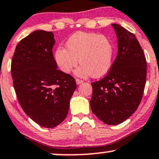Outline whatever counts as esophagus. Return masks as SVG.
<instances>
[{
  "instance_id": "esophagus-1",
  "label": "esophagus",
  "mask_w": 159,
  "mask_h": 159,
  "mask_svg": "<svg viewBox=\"0 0 159 159\" xmlns=\"http://www.w3.org/2000/svg\"><path fill=\"white\" fill-rule=\"evenodd\" d=\"M75 81H76V84H81V83H83V81L81 79H78V78H76Z\"/></svg>"
}]
</instances>
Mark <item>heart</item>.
<instances>
[{
  "instance_id": "obj_1",
  "label": "heart",
  "mask_w": 159,
  "mask_h": 159,
  "mask_svg": "<svg viewBox=\"0 0 159 159\" xmlns=\"http://www.w3.org/2000/svg\"><path fill=\"white\" fill-rule=\"evenodd\" d=\"M66 47H59L55 52V62L64 73H70L77 66L78 59L81 65L75 74L80 77H102L112 67L114 46L106 36L78 32L69 38Z\"/></svg>"
}]
</instances>
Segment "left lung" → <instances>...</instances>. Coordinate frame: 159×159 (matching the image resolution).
Masks as SVG:
<instances>
[{"mask_svg":"<svg viewBox=\"0 0 159 159\" xmlns=\"http://www.w3.org/2000/svg\"><path fill=\"white\" fill-rule=\"evenodd\" d=\"M118 55L107 75L92 83L91 110L109 125L124 122L140 104L146 84L147 61L136 37L118 24Z\"/></svg>","mask_w":159,"mask_h":159,"instance_id":"8db88e82","label":"left lung"}]
</instances>
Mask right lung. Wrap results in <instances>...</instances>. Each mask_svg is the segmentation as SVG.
Segmentation results:
<instances>
[{
  "label": "right lung",
  "mask_w": 159,
  "mask_h": 159,
  "mask_svg": "<svg viewBox=\"0 0 159 159\" xmlns=\"http://www.w3.org/2000/svg\"><path fill=\"white\" fill-rule=\"evenodd\" d=\"M52 32L37 30L17 45L11 64L18 102L34 121L52 128L66 118L76 89L75 78L57 69Z\"/></svg>",
  "instance_id": "obj_1"
}]
</instances>
